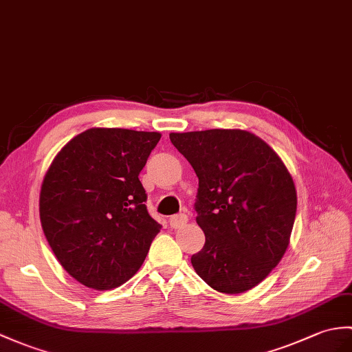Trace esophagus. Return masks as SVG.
Listing matches in <instances>:
<instances>
[{
  "label": "esophagus",
  "instance_id": "1",
  "mask_svg": "<svg viewBox=\"0 0 352 352\" xmlns=\"http://www.w3.org/2000/svg\"><path fill=\"white\" fill-rule=\"evenodd\" d=\"M187 222H189V217H187L186 214H175V216L169 217V225H170V228H174V230L183 228Z\"/></svg>",
  "mask_w": 352,
  "mask_h": 352
}]
</instances>
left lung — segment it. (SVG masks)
Listing matches in <instances>:
<instances>
[{
	"instance_id": "obj_1",
	"label": "left lung",
	"mask_w": 352,
	"mask_h": 352,
	"mask_svg": "<svg viewBox=\"0 0 352 352\" xmlns=\"http://www.w3.org/2000/svg\"><path fill=\"white\" fill-rule=\"evenodd\" d=\"M169 139L199 179L195 210L206 244L192 256L195 272L219 292L252 289L289 244L297 192L287 166L246 130L211 129Z\"/></svg>"
}]
</instances>
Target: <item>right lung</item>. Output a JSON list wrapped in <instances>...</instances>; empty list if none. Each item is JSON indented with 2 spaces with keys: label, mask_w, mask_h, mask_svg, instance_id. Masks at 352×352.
Wrapping results in <instances>:
<instances>
[{
  "label": "right lung",
  "mask_w": 352,
  "mask_h": 352,
  "mask_svg": "<svg viewBox=\"0 0 352 352\" xmlns=\"http://www.w3.org/2000/svg\"><path fill=\"white\" fill-rule=\"evenodd\" d=\"M157 132L88 129L65 144L45 175L40 220L73 279L97 291L132 277L160 232L139 182Z\"/></svg>",
  "instance_id": "add662e5"
}]
</instances>
